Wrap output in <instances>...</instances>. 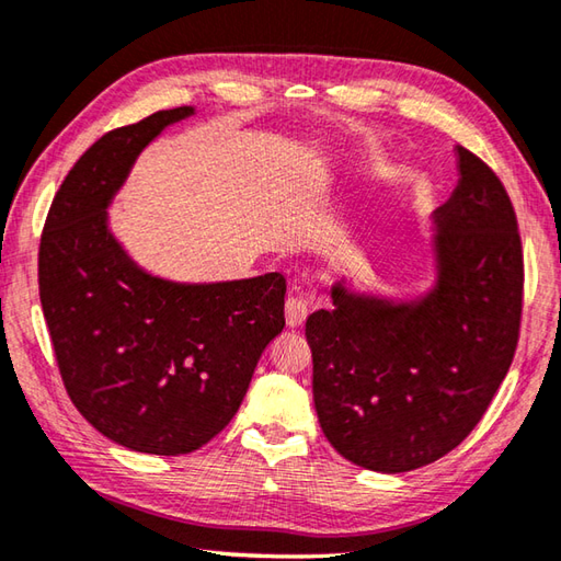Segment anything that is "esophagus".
<instances>
[{"label":"esophagus","mask_w":561,"mask_h":561,"mask_svg":"<svg viewBox=\"0 0 561 561\" xmlns=\"http://www.w3.org/2000/svg\"><path fill=\"white\" fill-rule=\"evenodd\" d=\"M284 316H287L289 328H299L306 321V316H309V299L304 294H291L287 306H284Z\"/></svg>","instance_id":"1"}]
</instances>
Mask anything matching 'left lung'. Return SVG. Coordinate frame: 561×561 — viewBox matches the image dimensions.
<instances>
[{"label":"left lung","instance_id":"obj_1","mask_svg":"<svg viewBox=\"0 0 561 561\" xmlns=\"http://www.w3.org/2000/svg\"><path fill=\"white\" fill-rule=\"evenodd\" d=\"M435 211L440 282L421 304L355 299L313 311L318 423L357 467L399 474L435 462L484 419L513 362L523 316V243L506 186L467 148Z\"/></svg>","mask_w":561,"mask_h":561}]
</instances>
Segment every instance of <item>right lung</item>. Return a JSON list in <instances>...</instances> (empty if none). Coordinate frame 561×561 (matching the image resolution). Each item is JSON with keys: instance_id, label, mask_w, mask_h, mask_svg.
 <instances>
[{"instance_id": "1", "label": "right lung", "mask_w": 561, "mask_h": 561, "mask_svg": "<svg viewBox=\"0 0 561 561\" xmlns=\"http://www.w3.org/2000/svg\"><path fill=\"white\" fill-rule=\"evenodd\" d=\"M192 106L99 138L62 180L43 226L38 291L75 409L136 453L186 455L238 413L260 355L284 328L279 272L172 284L140 272L108 233L106 206L138 152Z\"/></svg>"}]
</instances>
